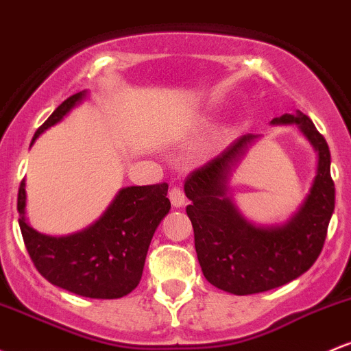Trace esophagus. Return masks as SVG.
Segmentation results:
<instances>
[{
	"mask_svg": "<svg viewBox=\"0 0 351 351\" xmlns=\"http://www.w3.org/2000/svg\"><path fill=\"white\" fill-rule=\"evenodd\" d=\"M169 202H171V205L175 208H182L184 205V202H186V196H184L182 188L175 186L169 190Z\"/></svg>",
	"mask_w": 351,
	"mask_h": 351,
	"instance_id": "34e87169",
	"label": "esophagus"
}]
</instances>
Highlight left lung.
Wrapping results in <instances>:
<instances>
[{"label":"left lung","instance_id":"8db88e82","mask_svg":"<svg viewBox=\"0 0 351 351\" xmlns=\"http://www.w3.org/2000/svg\"><path fill=\"white\" fill-rule=\"evenodd\" d=\"M269 123L296 125L317 153V171L310 190L287 221L275 225L250 221L230 195L233 173L261 134L241 136L184 182V195L191 202L186 213L193 225L203 275L213 287L233 295L273 290L310 269L325 243L335 210L332 158L313 121L296 110Z\"/></svg>","mask_w":351,"mask_h":351}]
</instances>
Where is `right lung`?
<instances>
[{"instance_id":"add662e5","label":"right lung","mask_w":351,"mask_h":351,"mask_svg":"<svg viewBox=\"0 0 351 351\" xmlns=\"http://www.w3.org/2000/svg\"><path fill=\"white\" fill-rule=\"evenodd\" d=\"M86 96L84 90L64 99L36 130L32 145ZM25 188L23 180L18 193L19 228L34 267L49 283L86 298L113 300L132 293L143 275L153 234L171 208L167 183L121 188L101 217L64 237L29 226Z\"/></svg>"}]
</instances>
